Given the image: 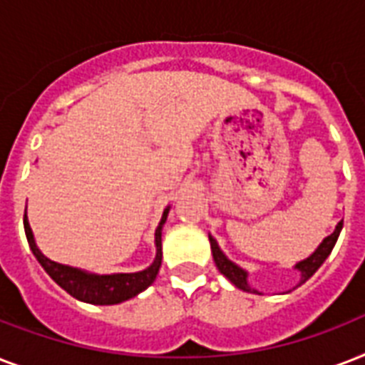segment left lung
<instances>
[{"mask_svg": "<svg viewBox=\"0 0 365 365\" xmlns=\"http://www.w3.org/2000/svg\"><path fill=\"white\" fill-rule=\"evenodd\" d=\"M341 229H343V222H339L337 225H335V231L329 237H326V239L320 242V246H318L314 252H312L309 257H305V259H301L299 263H295L294 269L295 271H299V284L297 286H301V284H305L309 278L314 274V272L320 269V265H322L324 261H326V257H328L329 254H331V250H334L335 242H337V239H339V233ZM208 239H210V248H212V255H214V263H216V267L220 269V272H222L223 277L229 278L231 282L237 286L239 289H242V292H250V294H257L261 295L259 292L255 288H252L248 282V271L246 269H242L240 265H237L235 261H231L227 257V255L223 254L222 248L217 246V240L212 237V235H208ZM295 286V288H297ZM288 292H292V289H288ZM286 292V294H288Z\"/></svg>", "mask_w": 365, "mask_h": 365, "instance_id": "8db88e82", "label": "left lung"}]
</instances>
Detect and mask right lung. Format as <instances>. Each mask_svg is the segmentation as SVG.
Wrapping results in <instances>:
<instances>
[{
	"mask_svg": "<svg viewBox=\"0 0 365 365\" xmlns=\"http://www.w3.org/2000/svg\"><path fill=\"white\" fill-rule=\"evenodd\" d=\"M170 206H166L160 217L159 227L155 229V259L153 263L138 272H113V274H96L88 272L85 269H77L71 265H62L56 261L48 259L47 255L41 254V250L37 248L34 233H31L30 222L24 214V231L26 239L30 244V250L36 255V259L41 263L48 277L58 284L60 288L66 289L71 297L91 303V305H117L123 301H128L136 297L140 292L149 288L155 282V278L159 274L160 261H163V225L168 217Z\"/></svg>",
	"mask_w": 365,
	"mask_h": 365,
	"instance_id": "1",
	"label": "right lung"
}]
</instances>
